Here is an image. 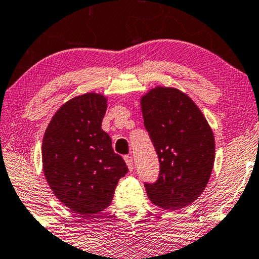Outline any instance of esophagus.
<instances>
[{
	"label": "esophagus",
	"mask_w": 259,
	"mask_h": 259,
	"mask_svg": "<svg viewBox=\"0 0 259 259\" xmlns=\"http://www.w3.org/2000/svg\"><path fill=\"white\" fill-rule=\"evenodd\" d=\"M124 161L126 163V165H128V169L129 171H133L134 170V161H133V157L129 155L124 156Z\"/></svg>",
	"instance_id": "obj_1"
}]
</instances>
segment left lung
Wrapping results in <instances>:
<instances>
[{
	"label": "left lung",
	"instance_id": "left-lung-1",
	"mask_svg": "<svg viewBox=\"0 0 259 259\" xmlns=\"http://www.w3.org/2000/svg\"><path fill=\"white\" fill-rule=\"evenodd\" d=\"M144 126L159 161L156 183H145L151 203L180 210L206 188L214 163V137L203 112L181 90L156 87L141 98Z\"/></svg>",
	"mask_w": 259,
	"mask_h": 259
}]
</instances>
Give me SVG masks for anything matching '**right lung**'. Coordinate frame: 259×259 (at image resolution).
<instances>
[{
  "label": "right lung",
  "instance_id": "obj_1",
  "mask_svg": "<svg viewBox=\"0 0 259 259\" xmlns=\"http://www.w3.org/2000/svg\"><path fill=\"white\" fill-rule=\"evenodd\" d=\"M107 107L102 94L71 98L55 112L43 136V172L50 189L62 204L85 217L110 205L119 178L128 172L101 128Z\"/></svg>",
  "mask_w": 259,
  "mask_h": 259
}]
</instances>
